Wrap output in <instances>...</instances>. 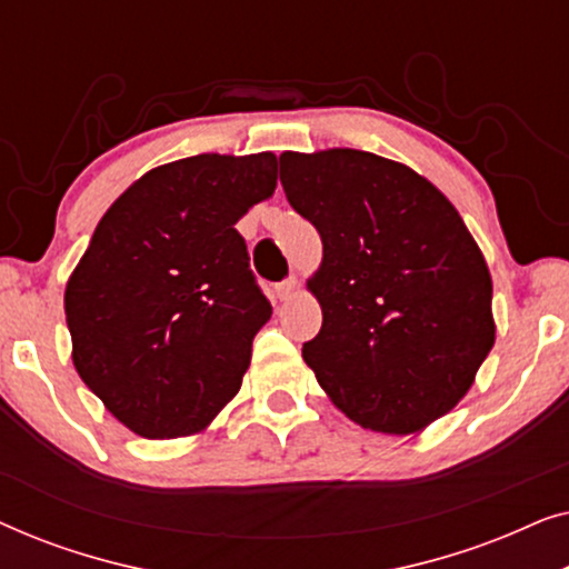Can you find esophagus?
I'll return each mask as SVG.
<instances>
[{
    "label": "esophagus",
    "mask_w": 569,
    "mask_h": 569,
    "mask_svg": "<svg viewBox=\"0 0 569 569\" xmlns=\"http://www.w3.org/2000/svg\"><path fill=\"white\" fill-rule=\"evenodd\" d=\"M295 290H298V279H295V277L284 279V282L277 284V298L279 300H290L292 295H295Z\"/></svg>",
    "instance_id": "34e87169"
}]
</instances>
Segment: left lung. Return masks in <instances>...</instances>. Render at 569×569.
Masks as SVG:
<instances>
[{
    "instance_id": "obj_1",
    "label": "left lung",
    "mask_w": 569,
    "mask_h": 569,
    "mask_svg": "<svg viewBox=\"0 0 569 569\" xmlns=\"http://www.w3.org/2000/svg\"><path fill=\"white\" fill-rule=\"evenodd\" d=\"M313 222L323 310L302 357L331 401L376 432H419L463 399L495 345L492 277L456 207L401 162L362 150L279 154Z\"/></svg>"
}]
</instances>
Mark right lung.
<instances>
[{"label":"right lung","instance_id":"1","mask_svg":"<svg viewBox=\"0 0 569 569\" xmlns=\"http://www.w3.org/2000/svg\"><path fill=\"white\" fill-rule=\"evenodd\" d=\"M277 189L271 152L197 154L131 183L67 282L84 386L142 438L204 430L238 393L271 306L236 222Z\"/></svg>","mask_w":569,"mask_h":569}]
</instances>
